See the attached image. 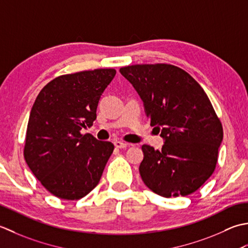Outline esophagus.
I'll return each mask as SVG.
<instances>
[{"label":"esophagus","instance_id":"esophagus-1","mask_svg":"<svg viewBox=\"0 0 248 248\" xmlns=\"http://www.w3.org/2000/svg\"><path fill=\"white\" fill-rule=\"evenodd\" d=\"M130 144L129 143H126V142H123V141H114V146L115 148L118 149H124V148H127V146H129Z\"/></svg>","mask_w":248,"mask_h":248}]
</instances>
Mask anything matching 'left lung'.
<instances>
[{
	"label": "left lung",
	"mask_w": 248,
	"mask_h": 248,
	"mask_svg": "<svg viewBox=\"0 0 248 248\" xmlns=\"http://www.w3.org/2000/svg\"><path fill=\"white\" fill-rule=\"evenodd\" d=\"M142 99L145 114L165 139L160 151L143 144L141 179L159 196H187L214 172L223 126L200 84L170 64L120 68Z\"/></svg>",
	"instance_id": "1"
}]
</instances>
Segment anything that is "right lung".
I'll return each instance as SVG.
<instances>
[{
	"label": "right lung",
	"mask_w": 248,
	"mask_h": 248,
	"mask_svg": "<svg viewBox=\"0 0 248 248\" xmlns=\"http://www.w3.org/2000/svg\"><path fill=\"white\" fill-rule=\"evenodd\" d=\"M113 68L62 75L45 85L30 113L24 159L42 185L64 200H78L96 187L113 152L82 128L92 126L100 95Z\"/></svg>",
	"instance_id": "1"
}]
</instances>
